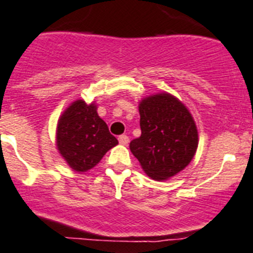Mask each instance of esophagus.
<instances>
[{"label":"esophagus","mask_w":253,"mask_h":253,"mask_svg":"<svg viewBox=\"0 0 253 253\" xmlns=\"http://www.w3.org/2000/svg\"><path fill=\"white\" fill-rule=\"evenodd\" d=\"M118 141H120V143H121V145H127L129 140L126 135H121L120 137H118Z\"/></svg>","instance_id":"esophagus-1"}]
</instances>
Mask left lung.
<instances>
[{"instance_id": "obj_1", "label": "left lung", "mask_w": 253, "mask_h": 253, "mask_svg": "<svg viewBox=\"0 0 253 253\" xmlns=\"http://www.w3.org/2000/svg\"><path fill=\"white\" fill-rule=\"evenodd\" d=\"M141 136L129 150L147 176L168 180L184 170L198 149V128L190 111L175 95L156 93L138 102Z\"/></svg>"}]
</instances>
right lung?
<instances>
[{"instance_id":"add662e5","label":"right lung","mask_w":253,"mask_h":253,"mask_svg":"<svg viewBox=\"0 0 253 253\" xmlns=\"http://www.w3.org/2000/svg\"><path fill=\"white\" fill-rule=\"evenodd\" d=\"M56 149L70 169L85 172L118 143L97 112L94 102H72L60 115L56 126Z\"/></svg>"}]
</instances>
